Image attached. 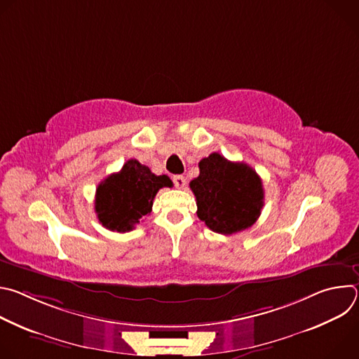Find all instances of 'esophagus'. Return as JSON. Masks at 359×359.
Wrapping results in <instances>:
<instances>
[{
  "label": "esophagus",
  "instance_id": "esophagus-1",
  "mask_svg": "<svg viewBox=\"0 0 359 359\" xmlns=\"http://www.w3.org/2000/svg\"><path fill=\"white\" fill-rule=\"evenodd\" d=\"M173 183H175V186L177 187V189H183L184 186H186V179H184V176H182V175H177V176H173Z\"/></svg>",
  "mask_w": 359,
  "mask_h": 359
}]
</instances>
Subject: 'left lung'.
Wrapping results in <instances>:
<instances>
[{
  "mask_svg": "<svg viewBox=\"0 0 359 359\" xmlns=\"http://www.w3.org/2000/svg\"><path fill=\"white\" fill-rule=\"evenodd\" d=\"M200 175L190 182L197 217L210 230L229 236L251 227L262 215L264 190L252 168L230 162L219 153L198 162Z\"/></svg>",
  "mask_w": 359,
  "mask_h": 359,
  "instance_id": "obj_1",
  "label": "left lung"
}]
</instances>
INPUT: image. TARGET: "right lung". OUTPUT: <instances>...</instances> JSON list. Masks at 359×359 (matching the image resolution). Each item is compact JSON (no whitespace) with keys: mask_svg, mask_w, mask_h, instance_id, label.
I'll use <instances>...</instances> for the list:
<instances>
[{"mask_svg":"<svg viewBox=\"0 0 359 359\" xmlns=\"http://www.w3.org/2000/svg\"><path fill=\"white\" fill-rule=\"evenodd\" d=\"M166 176H156L136 159H129L118 173L109 175L96 187L95 212L108 230L126 233L150 215L153 198L162 187H172Z\"/></svg>","mask_w":359,"mask_h":359,"instance_id":"obj_1","label":"right lung"}]
</instances>
